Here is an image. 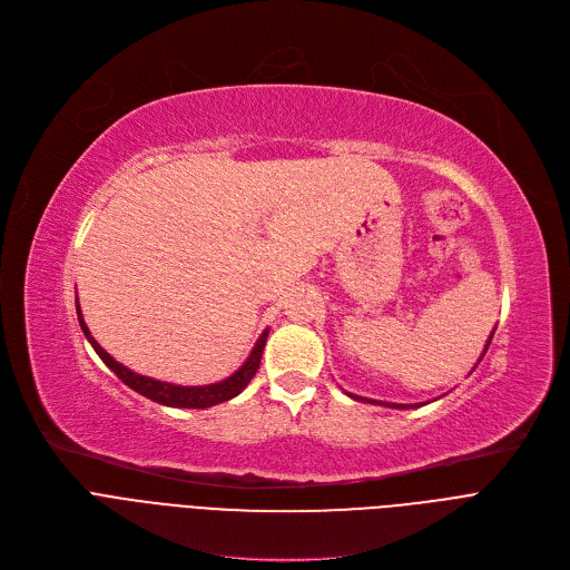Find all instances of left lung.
<instances>
[{
  "instance_id": "obj_1",
  "label": "left lung",
  "mask_w": 570,
  "mask_h": 570,
  "mask_svg": "<svg viewBox=\"0 0 570 570\" xmlns=\"http://www.w3.org/2000/svg\"><path fill=\"white\" fill-rule=\"evenodd\" d=\"M490 341H492V336L488 338V346H490ZM353 399H357V401H368V399H360V396H353ZM368 403H375V401H368ZM381 405H390V403H381ZM392 407H410V405H392Z\"/></svg>"
}]
</instances>
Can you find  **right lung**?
<instances>
[{"label": "right lung", "instance_id": "obj_1", "mask_svg": "<svg viewBox=\"0 0 570 570\" xmlns=\"http://www.w3.org/2000/svg\"><path fill=\"white\" fill-rule=\"evenodd\" d=\"M78 318H80V327L85 330L89 344L94 346V351L100 355V360L119 375V381L126 383L130 390L139 392L141 396L156 401V403H163V405H171V407H210V405H217V403H224L229 401L234 396H238L254 377V373L258 371V364H261V355H263V348H265V336H268V332H263L261 338L256 341V346L249 355V360L232 375L226 377V381L222 383H215V385H206V387H178V385H169V383H160V381H154V377H146V375H139V373H132L130 368H126L124 364H119L114 357H109L98 341L91 336L89 327L85 325L82 321V314H80V305H78Z\"/></svg>", "mask_w": 570, "mask_h": 570}]
</instances>
